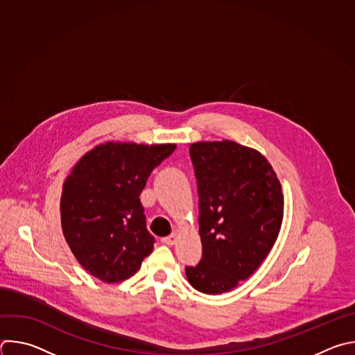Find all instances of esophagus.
<instances>
[{
	"label": "esophagus",
	"mask_w": 355,
	"mask_h": 355,
	"mask_svg": "<svg viewBox=\"0 0 355 355\" xmlns=\"http://www.w3.org/2000/svg\"><path fill=\"white\" fill-rule=\"evenodd\" d=\"M162 243H163V244H166V245H174V244L177 243V234H175V232H173V234L167 235V237L162 239Z\"/></svg>",
	"instance_id": "obj_1"
}]
</instances>
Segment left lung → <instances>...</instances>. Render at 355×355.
Here are the masks:
<instances>
[{"mask_svg": "<svg viewBox=\"0 0 355 355\" xmlns=\"http://www.w3.org/2000/svg\"><path fill=\"white\" fill-rule=\"evenodd\" d=\"M199 195L202 258L187 279L205 294L231 291L273 248L283 220V193L270 163L232 141L189 146Z\"/></svg>", "mask_w": 355, "mask_h": 355, "instance_id": "1", "label": "left lung"}]
</instances>
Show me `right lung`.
Here are the masks:
<instances>
[{
	"label": "right lung",
	"instance_id": "obj_1",
	"mask_svg": "<svg viewBox=\"0 0 355 355\" xmlns=\"http://www.w3.org/2000/svg\"><path fill=\"white\" fill-rule=\"evenodd\" d=\"M175 145H100L87 152L64 182L61 223L78 262L92 276L123 282L152 252L139 195L152 171Z\"/></svg>",
	"mask_w": 355,
	"mask_h": 355
}]
</instances>
